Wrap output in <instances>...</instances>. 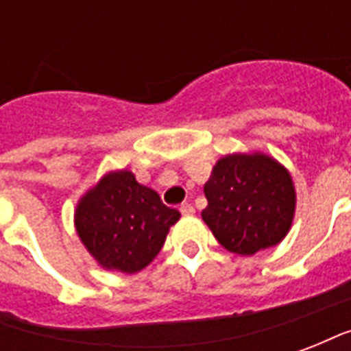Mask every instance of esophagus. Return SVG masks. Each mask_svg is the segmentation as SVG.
<instances>
[{
    "label": "esophagus",
    "instance_id": "34e87169",
    "mask_svg": "<svg viewBox=\"0 0 351 351\" xmlns=\"http://www.w3.org/2000/svg\"><path fill=\"white\" fill-rule=\"evenodd\" d=\"M180 213H182L184 216H191V214L195 213V208H193L191 203H182V205H180Z\"/></svg>",
    "mask_w": 351,
    "mask_h": 351
}]
</instances>
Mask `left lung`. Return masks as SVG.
I'll return each instance as SVG.
<instances>
[{"label":"left lung","mask_w":351,"mask_h":351,"mask_svg":"<svg viewBox=\"0 0 351 351\" xmlns=\"http://www.w3.org/2000/svg\"><path fill=\"white\" fill-rule=\"evenodd\" d=\"M201 213L216 241L239 256L282 243L295 216V186L284 165L261 152L229 154L205 184Z\"/></svg>","instance_id":"left-lung-1"}]
</instances>
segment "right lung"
Masks as SVG:
<instances>
[{"label": "right lung", "mask_w": 351, "mask_h": 351, "mask_svg": "<svg viewBox=\"0 0 351 351\" xmlns=\"http://www.w3.org/2000/svg\"><path fill=\"white\" fill-rule=\"evenodd\" d=\"M178 218L176 208L122 169L107 173L80 197L75 228L103 269L133 274L152 263Z\"/></svg>", "instance_id": "1"}]
</instances>
